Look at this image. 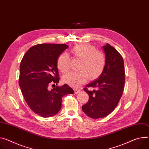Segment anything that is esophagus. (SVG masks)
Returning <instances> with one entry per match:
<instances>
[{
    "mask_svg": "<svg viewBox=\"0 0 149 149\" xmlns=\"http://www.w3.org/2000/svg\"><path fill=\"white\" fill-rule=\"evenodd\" d=\"M74 92L75 94H78L80 92V90L79 89H74Z\"/></svg>",
    "mask_w": 149,
    "mask_h": 149,
    "instance_id": "obj_1",
    "label": "esophagus"
}]
</instances>
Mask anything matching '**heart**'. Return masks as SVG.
I'll return each mask as SVG.
<instances>
[{
    "instance_id": "b5f03b06",
    "label": "heart",
    "mask_w": 149,
    "mask_h": 149,
    "mask_svg": "<svg viewBox=\"0 0 149 149\" xmlns=\"http://www.w3.org/2000/svg\"><path fill=\"white\" fill-rule=\"evenodd\" d=\"M74 58L80 59L79 71L71 72L63 77V82L73 87H78L83 84L88 78L94 80L99 78L106 66V56L103 52L97 50L94 46L81 43L74 46L71 50ZM70 58L63 53L57 60V66L62 73H66L70 69Z\"/></svg>"
}]
</instances>
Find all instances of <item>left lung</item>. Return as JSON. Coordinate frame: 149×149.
I'll list each match as a JSON object with an SVG mask.
<instances>
[{"label":"left lung","mask_w":149,"mask_h":149,"mask_svg":"<svg viewBox=\"0 0 149 149\" xmlns=\"http://www.w3.org/2000/svg\"><path fill=\"white\" fill-rule=\"evenodd\" d=\"M106 55V66L101 76L87 85L84 90L89 100L82 106L83 111L89 117L98 119L110 114L118 105L123 95L125 84L124 62L120 54L106 43L103 47ZM96 88L90 91L87 88Z\"/></svg>","instance_id":"8db88e82"}]
</instances>
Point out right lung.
Returning <instances> with one entry per match:
<instances>
[{"instance_id": "obj_1", "label": "right lung", "mask_w": 149, "mask_h": 149, "mask_svg": "<svg viewBox=\"0 0 149 149\" xmlns=\"http://www.w3.org/2000/svg\"><path fill=\"white\" fill-rule=\"evenodd\" d=\"M68 46L65 44H39L26 52L21 62L19 85L29 107L37 115L47 118L56 115L61 109L62 97L74 93L59 81L57 60ZM50 85L55 88L48 90Z\"/></svg>"}]
</instances>
